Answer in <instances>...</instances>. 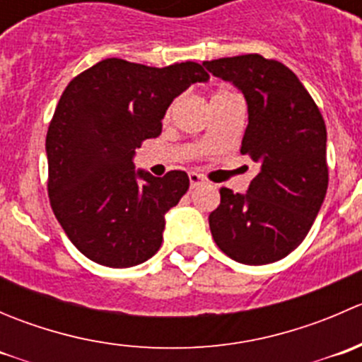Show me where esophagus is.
<instances>
[{
  "mask_svg": "<svg viewBox=\"0 0 362 362\" xmlns=\"http://www.w3.org/2000/svg\"><path fill=\"white\" fill-rule=\"evenodd\" d=\"M189 182H191V189H196L203 184V177L194 173V171H191V173H189Z\"/></svg>",
  "mask_w": 362,
  "mask_h": 362,
  "instance_id": "esophagus-1",
  "label": "esophagus"
}]
</instances>
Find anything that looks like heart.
Returning <instances> with one entry per match:
<instances>
[{
	"label": "heart",
	"instance_id": "heart-1",
	"mask_svg": "<svg viewBox=\"0 0 362 362\" xmlns=\"http://www.w3.org/2000/svg\"><path fill=\"white\" fill-rule=\"evenodd\" d=\"M226 93H228V90H218V93L215 94V96H218V94H226Z\"/></svg>",
	"mask_w": 362,
	"mask_h": 362
}]
</instances>
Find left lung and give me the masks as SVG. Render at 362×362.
I'll list each match as a JSON object with an SVG mask.
<instances>
[{
  "instance_id": "left-lung-1",
  "label": "left lung",
  "mask_w": 362,
  "mask_h": 362,
  "mask_svg": "<svg viewBox=\"0 0 362 362\" xmlns=\"http://www.w3.org/2000/svg\"><path fill=\"white\" fill-rule=\"evenodd\" d=\"M203 66L245 96L242 154L259 166L245 194L221 189V204L208 217L211 236L242 264L280 261L305 240L326 198V124L298 76L279 61L245 54Z\"/></svg>"
}]
</instances>
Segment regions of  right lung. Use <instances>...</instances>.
<instances>
[{"label":"right lung","instance_id":"right-lung-1","mask_svg":"<svg viewBox=\"0 0 362 362\" xmlns=\"http://www.w3.org/2000/svg\"><path fill=\"white\" fill-rule=\"evenodd\" d=\"M208 78L192 61L152 68L110 57L68 83L45 140L49 198L90 261L129 268L159 250L164 215L187 192L189 177L134 170V151L159 136L175 98Z\"/></svg>","mask_w":362,"mask_h":362}]
</instances>
